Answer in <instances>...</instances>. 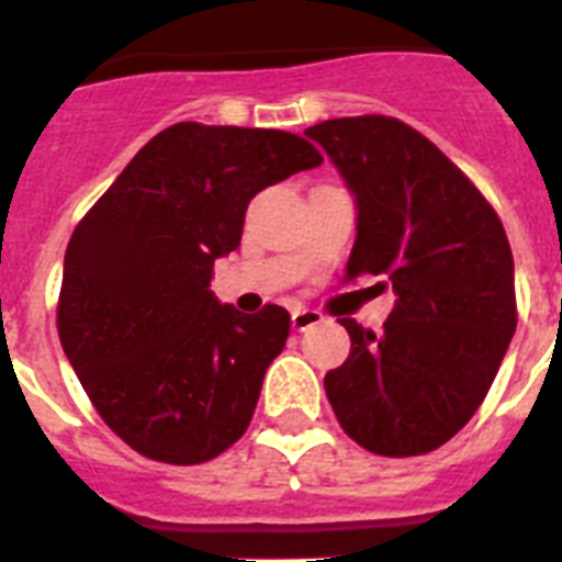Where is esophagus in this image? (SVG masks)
Listing matches in <instances>:
<instances>
[{"instance_id": "esophagus-1", "label": "esophagus", "mask_w": 562, "mask_h": 562, "mask_svg": "<svg viewBox=\"0 0 562 562\" xmlns=\"http://www.w3.org/2000/svg\"><path fill=\"white\" fill-rule=\"evenodd\" d=\"M321 323H323V314L317 312V308H296V312L291 314V326H294L296 331H305V328L321 326Z\"/></svg>"}]
</instances>
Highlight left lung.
Segmentation results:
<instances>
[{
    "mask_svg": "<svg viewBox=\"0 0 562 562\" xmlns=\"http://www.w3.org/2000/svg\"><path fill=\"white\" fill-rule=\"evenodd\" d=\"M358 210L346 280L375 273L395 308L375 335L344 317L352 349L326 375L349 439L422 456L471 422L517 328L514 257L485 202L432 140L384 115L308 126Z\"/></svg>",
    "mask_w": 562,
    "mask_h": 562,
    "instance_id": "obj_1",
    "label": "left lung"
}]
</instances>
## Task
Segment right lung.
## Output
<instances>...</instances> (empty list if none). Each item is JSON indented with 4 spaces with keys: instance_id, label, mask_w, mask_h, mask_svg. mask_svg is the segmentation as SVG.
Returning a JSON list of instances; mask_svg holds the SVG:
<instances>
[{
    "instance_id": "obj_1",
    "label": "right lung",
    "mask_w": 562,
    "mask_h": 562,
    "mask_svg": "<svg viewBox=\"0 0 562 562\" xmlns=\"http://www.w3.org/2000/svg\"><path fill=\"white\" fill-rule=\"evenodd\" d=\"M280 130L176 123L75 227L57 331L100 418L140 456L202 464L241 439L282 352V305L241 314L210 291L259 190L321 167Z\"/></svg>"
}]
</instances>
